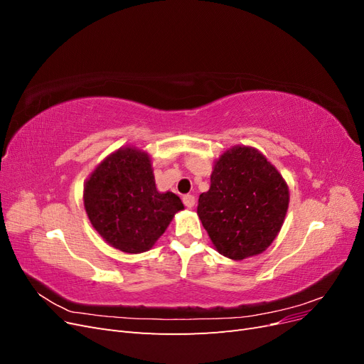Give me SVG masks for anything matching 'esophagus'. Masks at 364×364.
Here are the masks:
<instances>
[{"instance_id": "1", "label": "esophagus", "mask_w": 364, "mask_h": 364, "mask_svg": "<svg viewBox=\"0 0 364 364\" xmlns=\"http://www.w3.org/2000/svg\"><path fill=\"white\" fill-rule=\"evenodd\" d=\"M183 203L186 208H193L196 205V197L191 194H186L183 196Z\"/></svg>"}]
</instances>
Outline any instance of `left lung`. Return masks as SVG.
Listing matches in <instances>:
<instances>
[{
    "label": "left lung",
    "mask_w": 364,
    "mask_h": 364,
    "mask_svg": "<svg viewBox=\"0 0 364 364\" xmlns=\"http://www.w3.org/2000/svg\"><path fill=\"white\" fill-rule=\"evenodd\" d=\"M289 202V185L277 167L255 147L234 146L214 161L197 215L220 255L241 261L273 243Z\"/></svg>",
    "instance_id": "1"
}]
</instances>
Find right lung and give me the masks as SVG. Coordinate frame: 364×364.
Returning a JSON list of instances; mask_svg holds the SVG:
<instances>
[{
  "label": "right lung",
  "instance_id": "add662e5",
  "mask_svg": "<svg viewBox=\"0 0 364 364\" xmlns=\"http://www.w3.org/2000/svg\"><path fill=\"white\" fill-rule=\"evenodd\" d=\"M83 205L98 235L124 253L150 250L183 209L174 193L158 191L150 155L134 146L97 165L83 185Z\"/></svg>",
  "mask_w": 364,
  "mask_h": 364
}]
</instances>
